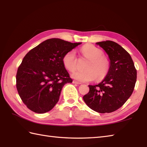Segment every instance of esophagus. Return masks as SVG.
<instances>
[{"label":"esophagus","mask_w":147,"mask_h":147,"mask_svg":"<svg viewBox=\"0 0 147 147\" xmlns=\"http://www.w3.org/2000/svg\"><path fill=\"white\" fill-rule=\"evenodd\" d=\"M73 83H74V84H78V85H80V84H82L80 82H77V81H75V80H73Z\"/></svg>","instance_id":"34e87169"}]
</instances>
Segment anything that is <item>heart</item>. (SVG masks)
<instances>
[{
    "instance_id": "heart-1",
    "label": "heart",
    "mask_w": 147,
    "mask_h": 147,
    "mask_svg": "<svg viewBox=\"0 0 147 147\" xmlns=\"http://www.w3.org/2000/svg\"><path fill=\"white\" fill-rule=\"evenodd\" d=\"M82 54L89 59L85 67L86 71H75L71 73V77L79 82H88L101 80L107 74L109 64L107 59L103 57L102 50L90 44L84 45L81 50ZM62 63L67 70L73 71L76 68V57L74 51H70L62 58Z\"/></svg>"
}]
</instances>
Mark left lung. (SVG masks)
<instances>
[{
    "label": "left lung",
    "mask_w": 147,
    "mask_h": 147,
    "mask_svg": "<svg viewBox=\"0 0 147 147\" xmlns=\"http://www.w3.org/2000/svg\"><path fill=\"white\" fill-rule=\"evenodd\" d=\"M96 44L108 55L109 69L102 82L88 85L90 91L83 98L94 111L110 113L122 107L131 95L136 82V69L129 53L118 43L106 40Z\"/></svg>",
    "instance_id": "left-lung-1"
}]
</instances>
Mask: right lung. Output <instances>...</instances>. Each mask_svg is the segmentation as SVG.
Wrapping results in <instances>:
<instances>
[{
    "instance_id": "add662e5",
    "label": "right lung",
    "mask_w": 147,
    "mask_h": 147,
    "mask_svg": "<svg viewBox=\"0 0 147 147\" xmlns=\"http://www.w3.org/2000/svg\"><path fill=\"white\" fill-rule=\"evenodd\" d=\"M82 43L51 38L24 56L16 74V88L30 110L43 114L54 108L65 84L72 83L62 58Z\"/></svg>"
}]
</instances>
